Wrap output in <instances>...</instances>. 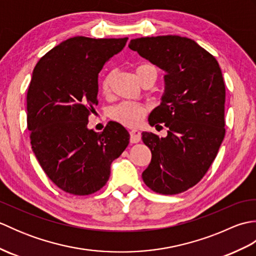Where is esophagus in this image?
I'll list each match as a JSON object with an SVG mask.
<instances>
[{
	"label": "esophagus",
	"mask_w": 256,
	"mask_h": 256,
	"mask_svg": "<svg viewBox=\"0 0 256 256\" xmlns=\"http://www.w3.org/2000/svg\"><path fill=\"white\" fill-rule=\"evenodd\" d=\"M130 140H131V143H138L140 140V132L138 130H132V131H130Z\"/></svg>",
	"instance_id": "1"
}]
</instances>
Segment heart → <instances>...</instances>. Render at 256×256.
I'll use <instances>...</instances> for the list:
<instances>
[{"instance_id": "b5f03b06", "label": "heart", "mask_w": 256, "mask_h": 256, "mask_svg": "<svg viewBox=\"0 0 256 256\" xmlns=\"http://www.w3.org/2000/svg\"><path fill=\"white\" fill-rule=\"evenodd\" d=\"M150 72H156V68L150 64H142L135 68V74L140 81L144 76ZM111 74H108L103 78L101 82V91L103 94H108L111 91ZM146 114V108L140 103L122 102L111 108L110 116L114 121L125 125V126H136L142 121Z\"/></svg>"}]
</instances>
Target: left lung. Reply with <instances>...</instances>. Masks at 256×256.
Here are the masks:
<instances>
[{"instance_id": "8db88e82", "label": "left lung", "mask_w": 256, "mask_h": 256, "mask_svg": "<svg viewBox=\"0 0 256 256\" xmlns=\"http://www.w3.org/2000/svg\"><path fill=\"white\" fill-rule=\"evenodd\" d=\"M128 47L166 72L165 94L148 122L164 124L167 136L142 133L152 152L142 178L155 192H184L202 179L224 138L226 86L220 66L187 37H142Z\"/></svg>"}]
</instances>
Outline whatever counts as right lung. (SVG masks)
Masks as SVG:
<instances>
[{
    "label": "right lung",
    "instance_id": "add662e5",
    "mask_svg": "<svg viewBox=\"0 0 256 256\" xmlns=\"http://www.w3.org/2000/svg\"><path fill=\"white\" fill-rule=\"evenodd\" d=\"M128 40L69 38L42 56L32 72L26 98L32 148L48 178L68 194L99 192L112 162L130 143L118 122L110 121L100 133L86 128L98 106L99 72Z\"/></svg>",
    "mask_w": 256,
    "mask_h": 256
}]
</instances>
